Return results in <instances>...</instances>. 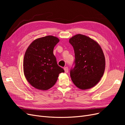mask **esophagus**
<instances>
[{"label":"esophagus","mask_w":125,"mask_h":125,"mask_svg":"<svg viewBox=\"0 0 125 125\" xmlns=\"http://www.w3.org/2000/svg\"><path fill=\"white\" fill-rule=\"evenodd\" d=\"M64 70H65V73H67L68 72V67H65L64 68Z\"/></svg>","instance_id":"34e87169"}]
</instances>
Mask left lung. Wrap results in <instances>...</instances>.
<instances>
[{
    "mask_svg": "<svg viewBox=\"0 0 125 125\" xmlns=\"http://www.w3.org/2000/svg\"><path fill=\"white\" fill-rule=\"evenodd\" d=\"M75 59L70 71L71 80L82 90L95 85L103 76L105 68L104 55L100 45L92 39L77 34L69 40Z\"/></svg>",
    "mask_w": 125,
    "mask_h": 125,
    "instance_id": "left-lung-1",
    "label": "left lung"
}]
</instances>
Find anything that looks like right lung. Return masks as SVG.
<instances>
[{
	"label": "right lung",
	"mask_w": 125,
	"mask_h": 125,
	"mask_svg": "<svg viewBox=\"0 0 125 125\" xmlns=\"http://www.w3.org/2000/svg\"><path fill=\"white\" fill-rule=\"evenodd\" d=\"M57 37L48 35L34 41L26 50L23 71L26 80L37 89L46 90L56 82L64 70L59 66L53 54Z\"/></svg>",
	"instance_id": "add662e5"
}]
</instances>
